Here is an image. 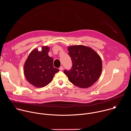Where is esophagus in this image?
<instances>
[{
    "mask_svg": "<svg viewBox=\"0 0 131 131\" xmlns=\"http://www.w3.org/2000/svg\"><path fill=\"white\" fill-rule=\"evenodd\" d=\"M63 66H61L60 68H59V69H60V70H61V71H62V70H63Z\"/></svg>",
    "mask_w": 131,
    "mask_h": 131,
    "instance_id": "esophagus-1",
    "label": "esophagus"
}]
</instances>
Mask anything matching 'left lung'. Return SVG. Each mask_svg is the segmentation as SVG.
Returning <instances> with one entry per match:
<instances>
[{
    "mask_svg": "<svg viewBox=\"0 0 131 131\" xmlns=\"http://www.w3.org/2000/svg\"><path fill=\"white\" fill-rule=\"evenodd\" d=\"M72 66L64 72L70 82L80 88H88L99 79L102 71L100 56L92 48L83 45L70 46L67 48Z\"/></svg>",
    "mask_w": 131,
    "mask_h": 131,
    "instance_id": "8db88e82",
    "label": "left lung"
}]
</instances>
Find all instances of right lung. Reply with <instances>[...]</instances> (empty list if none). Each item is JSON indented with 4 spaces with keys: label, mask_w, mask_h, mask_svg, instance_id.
I'll list each match as a JSON object with an SVG mask.
<instances>
[{
    "label": "right lung",
    "mask_w": 131,
    "mask_h": 131,
    "mask_svg": "<svg viewBox=\"0 0 131 131\" xmlns=\"http://www.w3.org/2000/svg\"><path fill=\"white\" fill-rule=\"evenodd\" d=\"M50 47L42 46L41 51L34 49L29 54L24 65L25 77L30 84L42 88L49 84L59 70L53 67V59L48 52Z\"/></svg>",
    "instance_id": "obj_1"
}]
</instances>
